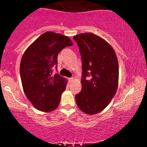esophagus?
<instances>
[{
	"mask_svg": "<svg viewBox=\"0 0 147 147\" xmlns=\"http://www.w3.org/2000/svg\"><path fill=\"white\" fill-rule=\"evenodd\" d=\"M68 81L70 82H72V81H74V78H73V77H71V78H68Z\"/></svg>",
	"mask_w": 147,
	"mask_h": 147,
	"instance_id": "34e87169",
	"label": "esophagus"
}]
</instances>
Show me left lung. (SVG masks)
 Masks as SVG:
<instances>
[{
	"label": "left lung",
	"instance_id": "8db88e82",
	"mask_svg": "<svg viewBox=\"0 0 147 147\" xmlns=\"http://www.w3.org/2000/svg\"><path fill=\"white\" fill-rule=\"evenodd\" d=\"M82 61V88L76 95L77 105L88 115L101 112L115 95L119 64L115 52L104 38L93 33L75 35Z\"/></svg>",
	"mask_w": 147,
	"mask_h": 147
}]
</instances>
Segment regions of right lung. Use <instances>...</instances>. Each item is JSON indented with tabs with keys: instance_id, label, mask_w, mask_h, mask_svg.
Returning a JSON list of instances; mask_svg holds the SVG:
<instances>
[{
	"instance_id": "1",
	"label": "right lung",
	"mask_w": 147,
	"mask_h": 147,
	"mask_svg": "<svg viewBox=\"0 0 147 147\" xmlns=\"http://www.w3.org/2000/svg\"><path fill=\"white\" fill-rule=\"evenodd\" d=\"M73 45L68 36L47 32L25 50L20 64L23 89L34 107L43 112L55 110L68 80L52 68L57 65V56L66 46Z\"/></svg>"
}]
</instances>
